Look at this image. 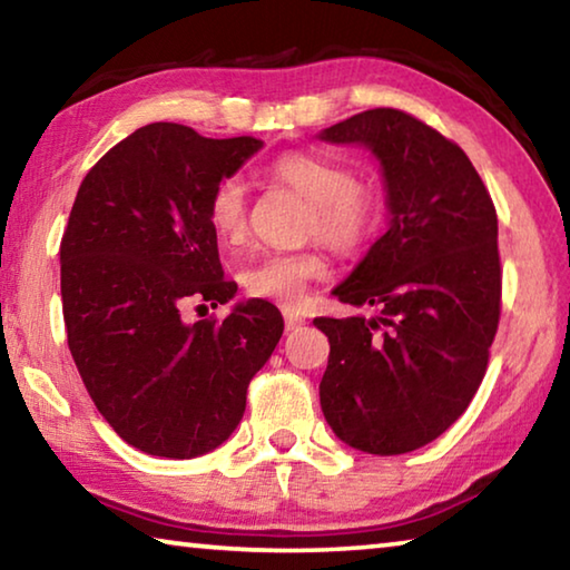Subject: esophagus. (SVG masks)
I'll return each instance as SVG.
<instances>
[{
    "label": "esophagus",
    "instance_id": "obj_1",
    "mask_svg": "<svg viewBox=\"0 0 570 570\" xmlns=\"http://www.w3.org/2000/svg\"><path fill=\"white\" fill-rule=\"evenodd\" d=\"M284 324H286V332H296V330H302V326L306 324V320H304L302 314L284 312Z\"/></svg>",
    "mask_w": 570,
    "mask_h": 570
}]
</instances>
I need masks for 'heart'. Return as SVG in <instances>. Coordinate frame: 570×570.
Segmentation results:
<instances>
[{
	"label": "heart",
	"instance_id": "obj_1",
	"mask_svg": "<svg viewBox=\"0 0 570 570\" xmlns=\"http://www.w3.org/2000/svg\"><path fill=\"white\" fill-rule=\"evenodd\" d=\"M272 176L308 200L304 236L352 254L372 238L380 224L382 204L370 183L354 178L342 163L286 153L272 166ZM208 220L220 244L240 246L248 238V190L240 178H224L210 190ZM330 276V258L322 248L278 250L250 264L240 274L246 294L294 308L304 302L308 286Z\"/></svg>",
	"mask_w": 570,
	"mask_h": 570
}]
</instances>
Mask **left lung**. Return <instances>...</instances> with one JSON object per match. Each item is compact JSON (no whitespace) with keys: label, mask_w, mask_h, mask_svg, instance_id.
Masks as SVG:
<instances>
[{"label":"left lung","mask_w":570,"mask_h":570,"mask_svg":"<svg viewBox=\"0 0 570 570\" xmlns=\"http://www.w3.org/2000/svg\"><path fill=\"white\" fill-rule=\"evenodd\" d=\"M377 156L390 228L334 288L377 316L314 320L330 336L320 384L334 435L370 455L438 440L475 397L500 322L493 198L458 142L410 112L374 108L320 135Z\"/></svg>","instance_id":"left-lung-1"}]
</instances>
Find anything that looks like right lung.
Returning <instances> with one entry per match:
<instances>
[{
  "instance_id": "right-lung-1",
  "label": "right lung",
  "mask_w": 570,
  "mask_h": 570,
  "mask_svg": "<svg viewBox=\"0 0 570 570\" xmlns=\"http://www.w3.org/2000/svg\"><path fill=\"white\" fill-rule=\"evenodd\" d=\"M262 146L150 122L105 153L77 190L60 244L67 344L95 407L148 455L186 460L226 442L248 382L282 340V314L262 298L224 322H183L188 304L236 294L208 198Z\"/></svg>"
}]
</instances>
